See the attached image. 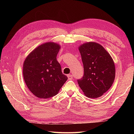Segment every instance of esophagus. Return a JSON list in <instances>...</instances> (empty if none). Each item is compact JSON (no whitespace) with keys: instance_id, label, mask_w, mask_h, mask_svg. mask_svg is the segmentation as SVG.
Listing matches in <instances>:
<instances>
[{"instance_id":"obj_1","label":"esophagus","mask_w":134,"mask_h":134,"mask_svg":"<svg viewBox=\"0 0 134 134\" xmlns=\"http://www.w3.org/2000/svg\"><path fill=\"white\" fill-rule=\"evenodd\" d=\"M67 77H68V79H69V80H71V79H72V76L71 75V74H68Z\"/></svg>"}]
</instances>
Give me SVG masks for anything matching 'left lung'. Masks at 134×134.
Wrapping results in <instances>:
<instances>
[{
  "label": "left lung",
  "instance_id": "8db88e82",
  "mask_svg": "<svg viewBox=\"0 0 134 134\" xmlns=\"http://www.w3.org/2000/svg\"><path fill=\"white\" fill-rule=\"evenodd\" d=\"M84 67V76L78 84L84 94L96 99L110 89L115 77V66L109 53L102 45L87 42L79 47Z\"/></svg>",
  "mask_w": 134,
  "mask_h": 134
}]
</instances>
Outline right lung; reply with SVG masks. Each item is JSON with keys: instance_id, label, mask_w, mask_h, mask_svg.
<instances>
[{"instance_id": "right-lung-1", "label": "right lung", "mask_w": 134, "mask_h": 134, "mask_svg": "<svg viewBox=\"0 0 134 134\" xmlns=\"http://www.w3.org/2000/svg\"><path fill=\"white\" fill-rule=\"evenodd\" d=\"M60 47L57 43L45 42L32 51L24 61L25 82L32 93L38 98L55 96L67 80L57 60Z\"/></svg>"}]
</instances>
